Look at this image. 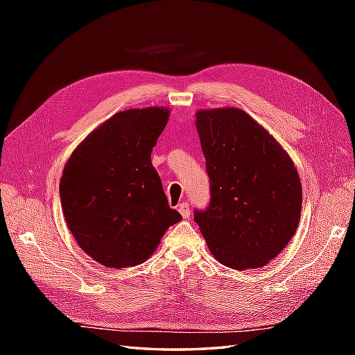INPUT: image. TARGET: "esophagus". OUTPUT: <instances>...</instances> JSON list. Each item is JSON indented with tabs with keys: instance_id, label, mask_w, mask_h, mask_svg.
Masks as SVG:
<instances>
[{
	"instance_id": "obj_1",
	"label": "esophagus",
	"mask_w": 355,
	"mask_h": 355,
	"mask_svg": "<svg viewBox=\"0 0 355 355\" xmlns=\"http://www.w3.org/2000/svg\"><path fill=\"white\" fill-rule=\"evenodd\" d=\"M178 210H179V213L182 214V218H184V219L189 218L191 209H189V204L188 202H180L179 206H178Z\"/></svg>"
}]
</instances>
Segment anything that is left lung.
Returning a JSON list of instances; mask_svg holds the SVG:
<instances>
[{"label":"left lung","instance_id":"1","mask_svg":"<svg viewBox=\"0 0 355 355\" xmlns=\"http://www.w3.org/2000/svg\"><path fill=\"white\" fill-rule=\"evenodd\" d=\"M196 118L211 192L210 206L194 213L202 237L225 266H265L299 225L302 185L293 161L243 110H200Z\"/></svg>","mask_w":355,"mask_h":355}]
</instances>
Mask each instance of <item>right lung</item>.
Returning a JSON list of instances; mask_svg holds the SVG:
<instances>
[{
  "label": "right lung",
  "mask_w": 355,
  "mask_h": 355,
  "mask_svg": "<svg viewBox=\"0 0 355 355\" xmlns=\"http://www.w3.org/2000/svg\"><path fill=\"white\" fill-rule=\"evenodd\" d=\"M170 110L116 112L73 149L60 178L63 216L75 241L106 268L144 263L182 216L170 209L151 153Z\"/></svg>",
  "instance_id": "obj_1"
}]
</instances>
